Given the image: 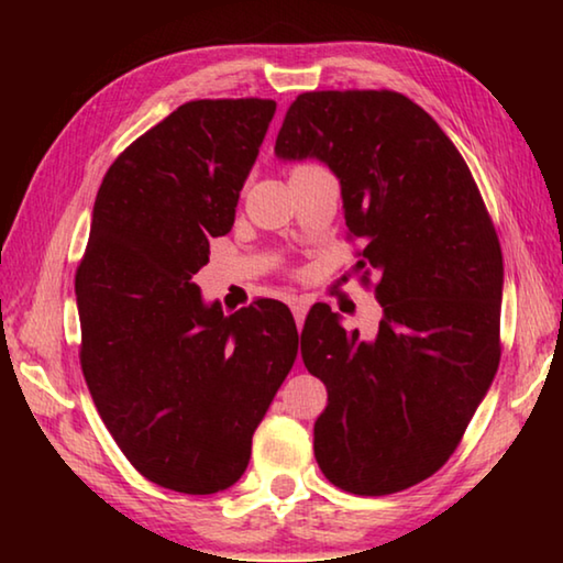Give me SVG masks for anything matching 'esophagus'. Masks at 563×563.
<instances>
[{
  "instance_id": "1",
  "label": "esophagus",
  "mask_w": 563,
  "mask_h": 563,
  "mask_svg": "<svg viewBox=\"0 0 563 563\" xmlns=\"http://www.w3.org/2000/svg\"><path fill=\"white\" fill-rule=\"evenodd\" d=\"M290 310H292L295 322H298V328H302L305 316H308V302L300 300V298H292V300H290Z\"/></svg>"
}]
</instances>
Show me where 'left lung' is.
<instances>
[{
    "mask_svg": "<svg viewBox=\"0 0 563 563\" xmlns=\"http://www.w3.org/2000/svg\"><path fill=\"white\" fill-rule=\"evenodd\" d=\"M278 161H320L340 180L360 268L379 271L375 338L320 302L305 367L328 387L316 460L335 487L379 497L450 460L499 367L501 247L464 158L395 91H308L275 141Z\"/></svg>",
    "mask_w": 563,
    "mask_h": 563,
    "instance_id": "8db88e82",
    "label": "left lung"
}]
</instances>
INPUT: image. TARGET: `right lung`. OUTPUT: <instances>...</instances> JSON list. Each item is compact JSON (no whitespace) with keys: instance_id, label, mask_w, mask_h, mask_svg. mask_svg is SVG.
Instances as JSON below:
<instances>
[{"instance_id":"1","label":"right lung","mask_w":563,"mask_h":563,"mask_svg":"<svg viewBox=\"0 0 563 563\" xmlns=\"http://www.w3.org/2000/svg\"><path fill=\"white\" fill-rule=\"evenodd\" d=\"M273 113L271 99L188 101L133 141L101 180L76 271L93 405L126 460L174 492L241 479L298 357L288 305L225 316L194 283L233 228Z\"/></svg>"}]
</instances>
